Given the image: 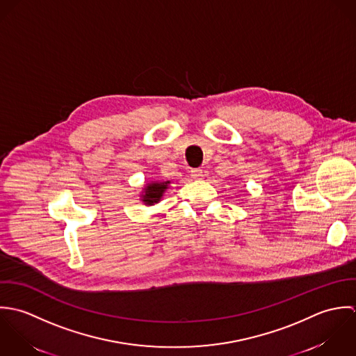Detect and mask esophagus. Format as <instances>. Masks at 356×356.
Instances as JSON below:
<instances>
[{"label":"esophagus","mask_w":356,"mask_h":356,"mask_svg":"<svg viewBox=\"0 0 356 356\" xmlns=\"http://www.w3.org/2000/svg\"><path fill=\"white\" fill-rule=\"evenodd\" d=\"M204 176L202 169H191V177L193 179H201Z\"/></svg>","instance_id":"obj_1"}]
</instances>
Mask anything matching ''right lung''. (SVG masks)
I'll list each match as a JSON object with an SVG mask.
<instances>
[{"instance_id":"right-lung-1","label":"right lung","mask_w":356,"mask_h":356,"mask_svg":"<svg viewBox=\"0 0 356 356\" xmlns=\"http://www.w3.org/2000/svg\"><path fill=\"white\" fill-rule=\"evenodd\" d=\"M168 184L169 181H165V183H149L145 188H144V195H143V202H145L147 205H152V204H156L163 191L168 188Z\"/></svg>"}]
</instances>
